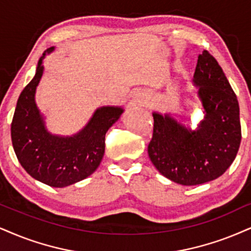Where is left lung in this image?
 Here are the masks:
<instances>
[{
    "label": "left lung",
    "mask_w": 251,
    "mask_h": 251,
    "mask_svg": "<svg viewBox=\"0 0 251 251\" xmlns=\"http://www.w3.org/2000/svg\"><path fill=\"white\" fill-rule=\"evenodd\" d=\"M193 81L205 109V121L192 132L170 115L153 113L148 153L164 177L193 186L214 180L234 162L241 143L236 95L218 61L205 50L198 57Z\"/></svg>",
    "instance_id": "8db88e82"
}]
</instances>
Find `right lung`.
Instances as JSON below:
<instances>
[{
    "label": "right lung",
    "mask_w": 251,
    "mask_h": 251,
    "mask_svg": "<svg viewBox=\"0 0 251 251\" xmlns=\"http://www.w3.org/2000/svg\"><path fill=\"white\" fill-rule=\"evenodd\" d=\"M52 49H49L51 52ZM40 58L36 75L18 98L11 122V141L18 162L32 178L52 187H65L91 176L104 153L106 132L122 108L102 107L72 137L49 134L35 102L36 87L44 67Z\"/></svg>",
    "instance_id": "right-lung-1"
}]
</instances>
